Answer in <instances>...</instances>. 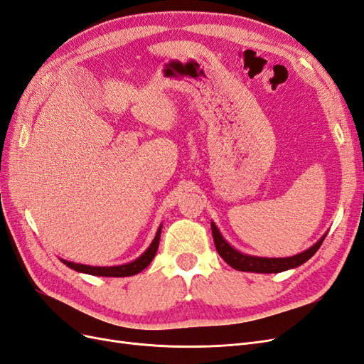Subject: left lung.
Segmentation results:
<instances>
[{
	"label": "left lung",
	"mask_w": 364,
	"mask_h": 364,
	"mask_svg": "<svg viewBox=\"0 0 364 364\" xmlns=\"http://www.w3.org/2000/svg\"><path fill=\"white\" fill-rule=\"evenodd\" d=\"M213 229V237H214V245L218 252V255L222 257L230 267H234L235 270L241 272H255V273H278L289 270L293 267L301 266L305 261L310 259L314 253L321 247L323 243L325 237H322L317 243L310 247L308 250L299 253V255L289 257V258H258V257H250V255H243L234 247H230L223 237L220 235L218 229L215 228L214 223H211Z\"/></svg>",
	"instance_id": "8db88e82"
}]
</instances>
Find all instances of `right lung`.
Instances as JSON below:
<instances>
[{"label": "right lung", "mask_w": 364, "mask_h": 364, "mask_svg": "<svg viewBox=\"0 0 364 364\" xmlns=\"http://www.w3.org/2000/svg\"><path fill=\"white\" fill-rule=\"evenodd\" d=\"M159 238H161V228L158 229L155 240L151 241L150 247L142 253V255L132 261L129 264H124V266H114V267H91V266H83V264H75L71 261H63V264H67L68 267L74 269L75 272H82V273H87V274H95V277H115V278H121V277H132V274H136L139 272L144 270L149 264L151 262V259L155 258L156 250L159 246Z\"/></svg>", "instance_id": "add662e5"}]
</instances>
